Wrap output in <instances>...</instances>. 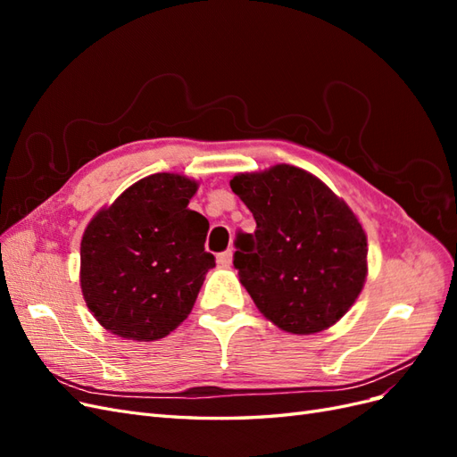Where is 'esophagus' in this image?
Wrapping results in <instances>:
<instances>
[{
	"instance_id": "34e87169",
	"label": "esophagus",
	"mask_w": 457,
	"mask_h": 457,
	"mask_svg": "<svg viewBox=\"0 0 457 457\" xmlns=\"http://www.w3.org/2000/svg\"><path fill=\"white\" fill-rule=\"evenodd\" d=\"M217 262L220 267H228L232 262V250H227V252H220L217 253Z\"/></svg>"
}]
</instances>
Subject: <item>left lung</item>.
I'll use <instances>...</instances> for the list:
<instances>
[{
    "label": "left lung",
    "mask_w": 457,
    "mask_h": 457,
    "mask_svg": "<svg viewBox=\"0 0 457 457\" xmlns=\"http://www.w3.org/2000/svg\"><path fill=\"white\" fill-rule=\"evenodd\" d=\"M253 213L234 269L259 311L289 334H316L351 309L366 280V234L349 205L294 165L230 181Z\"/></svg>",
    "instance_id": "left-lung-1"
}]
</instances>
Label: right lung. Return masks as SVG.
Here are the masks:
<instances>
[{
	"mask_svg": "<svg viewBox=\"0 0 457 457\" xmlns=\"http://www.w3.org/2000/svg\"><path fill=\"white\" fill-rule=\"evenodd\" d=\"M198 185L156 173L99 212L81 240V292L108 331L156 341L190 314L215 257L204 242L210 223L188 210Z\"/></svg>",
	"mask_w": 457,
	"mask_h": 457,
	"instance_id": "1",
	"label": "right lung"
}]
</instances>
